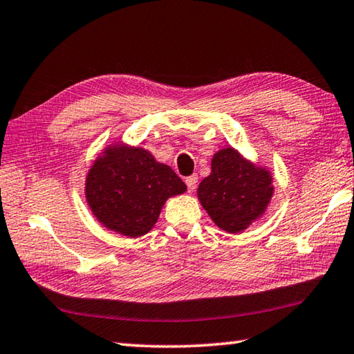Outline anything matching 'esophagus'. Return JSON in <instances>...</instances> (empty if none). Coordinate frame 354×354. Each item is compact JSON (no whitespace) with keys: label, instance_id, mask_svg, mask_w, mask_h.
I'll return each instance as SVG.
<instances>
[{"label":"esophagus","instance_id":"34e87169","mask_svg":"<svg viewBox=\"0 0 354 354\" xmlns=\"http://www.w3.org/2000/svg\"><path fill=\"white\" fill-rule=\"evenodd\" d=\"M196 183H198V176H196V175H192V176L185 178V184H187L189 192H194L195 190Z\"/></svg>","mask_w":354,"mask_h":354}]
</instances>
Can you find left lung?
Wrapping results in <instances>:
<instances>
[{
    "label": "left lung",
    "instance_id": "8db88e82",
    "mask_svg": "<svg viewBox=\"0 0 354 354\" xmlns=\"http://www.w3.org/2000/svg\"><path fill=\"white\" fill-rule=\"evenodd\" d=\"M274 194L267 167L251 162L236 148L226 147L212 156L211 175L196 190L209 217L230 234H237L259 220Z\"/></svg>",
    "mask_w": 354,
    "mask_h": 354
}]
</instances>
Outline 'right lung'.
<instances>
[{
	"label": "right lung",
	"instance_id": "1",
	"mask_svg": "<svg viewBox=\"0 0 354 354\" xmlns=\"http://www.w3.org/2000/svg\"><path fill=\"white\" fill-rule=\"evenodd\" d=\"M187 190L169 165L148 149L123 142L107 145L87 171L86 201L101 225L124 237L153 230L165 201Z\"/></svg>",
	"mask_w": 354,
	"mask_h": 354
}]
</instances>
